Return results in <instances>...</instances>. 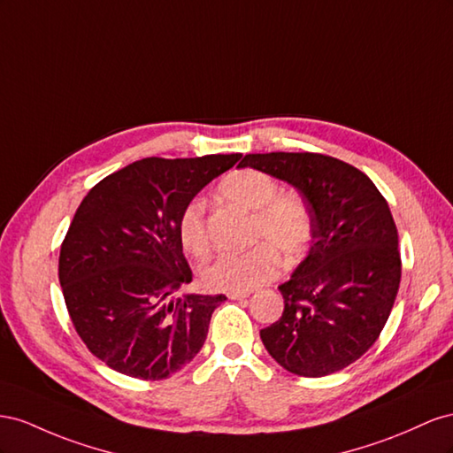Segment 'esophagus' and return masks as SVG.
<instances>
[{
	"mask_svg": "<svg viewBox=\"0 0 453 453\" xmlns=\"http://www.w3.org/2000/svg\"><path fill=\"white\" fill-rule=\"evenodd\" d=\"M250 292H229L227 298L231 300H242V298H249Z\"/></svg>",
	"mask_w": 453,
	"mask_h": 453,
	"instance_id": "obj_1",
	"label": "esophagus"
}]
</instances>
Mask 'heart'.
I'll return each mask as SVG.
<instances>
[{"instance_id": "obj_1", "label": "heart", "mask_w": 453, "mask_h": 453, "mask_svg": "<svg viewBox=\"0 0 453 453\" xmlns=\"http://www.w3.org/2000/svg\"><path fill=\"white\" fill-rule=\"evenodd\" d=\"M218 193L229 203L252 212V241L244 252L218 256L203 269V282L211 290L249 292L279 273L280 257L300 262L311 250L315 219L307 201L294 191H280L277 180L256 169L229 173L218 184ZM204 203L191 199L178 218L182 247L196 257L211 250Z\"/></svg>"}]
</instances>
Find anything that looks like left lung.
<instances>
[{
    "label": "left lung",
    "instance_id": "1",
    "mask_svg": "<svg viewBox=\"0 0 453 453\" xmlns=\"http://www.w3.org/2000/svg\"><path fill=\"white\" fill-rule=\"evenodd\" d=\"M239 166L298 188L315 219L309 256L279 287L284 311L260 330L267 353L303 378L343 370L376 343L396 300L403 262L389 204L363 171L330 155L249 153Z\"/></svg>",
    "mask_w": 453,
    "mask_h": 453
}]
</instances>
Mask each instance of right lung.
I'll list each match as a JSON object with an SVG mask.
<instances>
[{
    "label": "right lung",
    "mask_w": 453,
    "mask_h": 453,
    "mask_svg": "<svg viewBox=\"0 0 453 453\" xmlns=\"http://www.w3.org/2000/svg\"><path fill=\"white\" fill-rule=\"evenodd\" d=\"M239 159H140L100 180L75 211L58 280L75 332L115 372L159 381L201 351L226 296H178L191 280L178 218Z\"/></svg>",
    "instance_id": "1"
}]
</instances>
